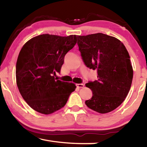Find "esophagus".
Wrapping results in <instances>:
<instances>
[{
    "label": "esophagus",
    "instance_id": "1",
    "mask_svg": "<svg viewBox=\"0 0 147 147\" xmlns=\"http://www.w3.org/2000/svg\"><path fill=\"white\" fill-rule=\"evenodd\" d=\"M76 86L77 88H84V84H77Z\"/></svg>",
    "mask_w": 147,
    "mask_h": 147
}]
</instances>
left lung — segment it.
Returning a JSON list of instances; mask_svg holds the SVG:
<instances>
[{"mask_svg":"<svg viewBox=\"0 0 147 147\" xmlns=\"http://www.w3.org/2000/svg\"><path fill=\"white\" fill-rule=\"evenodd\" d=\"M77 39L84 63L98 74V80L86 84L93 92L86 106L100 113L110 112L123 103L132 82L127 50L118 39L102 33L77 36Z\"/></svg>","mask_w":147,"mask_h":147,"instance_id":"obj_1","label":"left lung"}]
</instances>
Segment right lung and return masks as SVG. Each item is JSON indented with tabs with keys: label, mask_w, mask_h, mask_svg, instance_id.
<instances>
[{
	"label": "right lung",
	"mask_w": 147,
	"mask_h": 147,
	"mask_svg": "<svg viewBox=\"0 0 147 147\" xmlns=\"http://www.w3.org/2000/svg\"><path fill=\"white\" fill-rule=\"evenodd\" d=\"M76 35L62 37L42 34L24 45L16 63V82L26 103L39 113L49 115L65 105L75 90L73 83L56 80L65 54L76 43Z\"/></svg>",
	"instance_id": "obj_1"
}]
</instances>
